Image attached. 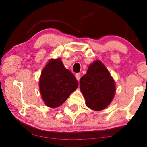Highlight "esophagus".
I'll use <instances>...</instances> for the list:
<instances>
[{
  "instance_id": "34e87169",
  "label": "esophagus",
  "mask_w": 147,
  "mask_h": 147,
  "mask_svg": "<svg viewBox=\"0 0 147 147\" xmlns=\"http://www.w3.org/2000/svg\"><path fill=\"white\" fill-rule=\"evenodd\" d=\"M76 79H77V80L79 81L80 79V74H79V73L76 74Z\"/></svg>"
}]
</instances>
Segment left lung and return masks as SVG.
<instances>
[{"instance_id":"8db88e82","label":"left lung","mask_w":147,"mask_h":147,"mask_svg":"<svg viewBox=\"0 0 147 147\" xmlns=\"http://www.w3.org/2000/svg\"><path fill=\"white\" fill-rule=\"evenodd\" d=\"M80 86L86 105L94 111L104 109L111 103L116 90L113 78L100 61L89 65L86 74L80 78Z\"/></svg>"}]
</instances>
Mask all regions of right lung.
Segmentation results:
<instances>
[{
  "mask_svg": "<svg viewBox=\"0 0 147 147\" xmlns=\"http://www.w3.org/2000/svg\"><path fill=\"white\" fill-rule=\"evenodd\" d=\"M78 86L75 76L65 67L60 59L49 60L42 71L39 80L44 102L51 108L57 107L65 102Z\"/></svg>",
  "mask_w": 147,
  "mask_h": 147,
  "instance_id": "add662e5",
  "label": "right lung"
}]
</instances>
